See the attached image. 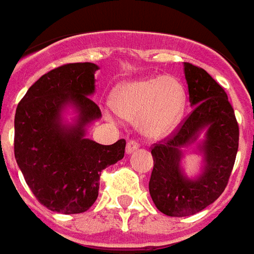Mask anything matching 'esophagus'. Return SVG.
<instances>
[{"mask_svg": "<svg viewBox=\"0 0 254 254\" xmlns=\"http://www.w3.org/2000/svg\"><path fill=\"white\" fill-rule=\"evenodd\" d=\"M138 147H139V143H138L135 139H130V141L127 142V147H126V152L130 154V153H132L134 150H136Z\"/></svg>", "mask_w": 254, "mask_h": 254, "instance_id": "1", "label": "esophagus"}]
</instances>
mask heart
Masks as SVG:
<instances>
[{"label": "heart", "mask_w": 254, "mask_h": 254, "mask_svg": "<svg viewBox=\"0 0 254 254\" xmlns=\"http://www.w3.org/2000/svg\"><path fill=\"white\" fill-rule=\"evenodd\" d=\"M185 89L170 76L131 80L113 94V109L126 119H136L139 130L149 138H163L176 127L185 109Z\"/></svg>", "instance_id": "obj_1"}]
</instances>
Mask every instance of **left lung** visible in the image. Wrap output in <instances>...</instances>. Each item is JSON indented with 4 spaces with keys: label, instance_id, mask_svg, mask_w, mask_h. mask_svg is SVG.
Segmentation results:
<instances>
[{
    "label": "left lung",
    "instance_id": "obj_1",
    "mask_svg": "<svg viewBox=\"0 0 254 254\" xmlns=\"http://www.w3.org/2000/svg\"><path fill=\"white\" fill-rule=\"evenodd\" d=\"M185 78L193 111L170 135L152 145L153 171L149 193L160 212L190 216L216 201L227 186L239 142V127L226 91L205 69L185 63ZM208 127L203 150L204 174L197 181L181 175L180 149Z\"/></svg>",
    "mask_w": 254,
    "mask_h": 254
}]
</instances>
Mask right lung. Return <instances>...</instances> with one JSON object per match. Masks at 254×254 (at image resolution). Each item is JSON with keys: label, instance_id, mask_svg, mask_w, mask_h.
<instances>
[{"label": "right lung", "instance_id": "1", "mask_svg": "<svg viewBox=\"0 0 254 254\" xmlns=\"http://www.w3.org/2000/svg\"><path fill=\"white\" fill-rule=\"evenodd\" d=\"M97 69L93 63L57 66L38 79L16 108V163L35 198L53 212H86L98 197L102 170L124 157L126 139L100 145L84 138V126L101 116L89 97ZM68 102L79 111L71 129L60 122Z\"/></svg>", "mask_w": 254, "mask_h": 254}]
</instances>
